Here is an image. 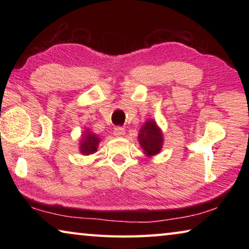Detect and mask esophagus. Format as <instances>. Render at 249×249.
<instances>
[{"instance_id": "1", "label": "esophagus", "mask_w": 249, "mask_h": 249, "mask_svg": "<svg viewBox=\"0 0 249 249\" xmlns=\"http://www.w3.org/2000/svg\"><path fill=\"white\" fill-rule=\"evenodd\" d=\"M124 135H125V129L123 127H120V126H117V127L114 128V136L123 137Z\"/></svg>"}]
</instances>
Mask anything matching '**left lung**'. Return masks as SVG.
I'll use <instances>...</instances> for the list:
<instances>
[{
    "instance_id": "1",
    "label": "left lung",
    "mask_w": 249,
    "mask_h": 249,
    "mask_svg": "<svg viewBox=\"0 0 249 249\" xmlns=\"http://www.w3.org/2000/svg\"><path fill=\"white\" fill-rule=\"evenodd\" d=\"M138 142L147 156H155L160 153L163 144L162 132L154 120L147 121L142 126L138 135Z\"/></svg>"
}]
</instances>
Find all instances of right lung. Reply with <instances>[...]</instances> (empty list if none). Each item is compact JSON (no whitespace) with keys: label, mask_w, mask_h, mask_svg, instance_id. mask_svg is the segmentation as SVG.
Masks as SVG:
<instances>
[{"label":"right lung","mask_w":249,"mask_h":249,"mask_svg":"<svg viewBox=\"0 0 249 249\" xmlns=\"http://www.w3.org/2000/svg\"><path fill=\"white\" fill-rule=\"evenodd\" d=\"M100 142V137L91 133L89 129H86V132H83L81 142H80V153L84 156L94 154L98 149Z\"/></svg>","instance_id":"1"}]
</instances>
